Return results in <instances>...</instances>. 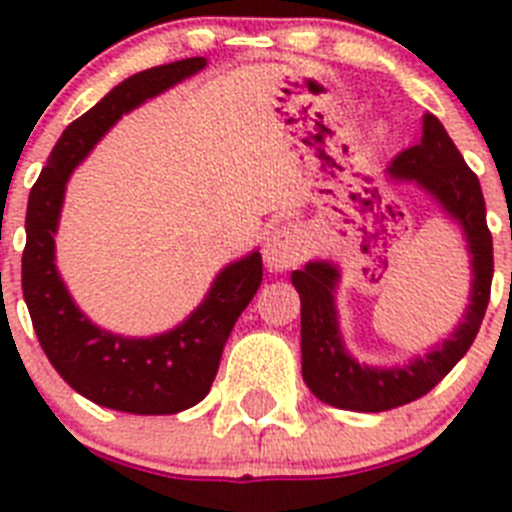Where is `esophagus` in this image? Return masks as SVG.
I'll return each mask as SVG.
<instances>
[{"label": "esophagus", "instance_id": "34e87169", "mask_svg": "<svg viewBox=\"0 0 512 512\" xmlns=\"http://www.w3.org/2000/svg\"><path fill=\"white\" fill-rule=\"evenodd\" d=\"M303 252H306V247H303L301 232L290 224H283V227L270 232L262 255H265L267 270L283 273V270H290L303 260Z\"/></svg>", "mask_w": 512, "mask_h": 512}]
</instances>
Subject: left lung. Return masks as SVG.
<instances>
[{
	"label": "left lung",
	"instance_id": "8db88e82",
	"mask_svg": "<svg viewBox=\"0 0 512 512\" xmlns=\"http://www.w3.org/2000/svg\"><path fill=\"white\" fill-rule=\"evenodd\" d=\"M393 181H413L462 227L472 255V293L462 324L441 347L403 367L359 365L344 349L336 319L334 290L339 270L331 262H308L290 280L301 296V370L311 393L344 411L380 413L423 398L472 347L485 319L492 285V234L487 229L485 196L477 176L464 163L444 124L426 114L423 137L388 168Z\"/></svg>",
	"mask_w": 512,
	"mask_h": 512
}]
</instances>
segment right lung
<instances>
[{"mask_svg": "<svg viewBox=\"0 0 512 512\" xmlns=\"http://www.w3.org/2000/svg\"><path fill=\"white\" fill-rule=\"evenodd\" d=\"M204 66L206 58H186L124 78L96 107L68 124L27 201L22 293L32 329L55 372L91 403L114 411L165 416L204 400L234 321L262 283V257L250 252L216 275L204 303L176 329L127 339L91 324L55 267V232L73 168L122 114Z\"/></svg>", "mask_w": 512, "mask_h": 512, "instance_id": "obj_1", "label": "right lung"}]
</instances>
